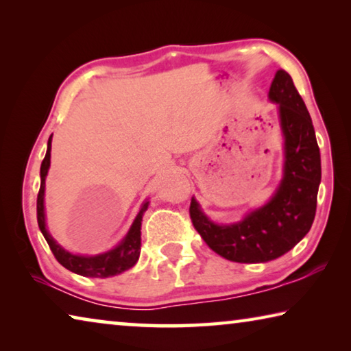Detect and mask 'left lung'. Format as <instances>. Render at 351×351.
<instances>
[{
	"label": "left lung",
	"instance_id": "obj_1",
	"mask_svg": "<svg viewBox=\"0 0 351 351\" xmlns=\"http://www.w3.org/2000/svg\"><path fill=\"white\" fill-rule=\"evenodd\" d=\"M278 105L285 138L283 178L272 198L239 223L217 224L190 203L195 229L213 252L237 263H265L291 251L311 229L320 184V152L304 99L287 71L278 69L269 88Z\"/></svg>",
	"mask_w": 351,
	"mask_h": 351
}]
</instances>
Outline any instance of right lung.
<instances>
[{"instance_id":"right-lung-1","label":"right lung","mask_w":351,"mask_h":351,"mask_svg":"<svg viewBox=\"0 0 351 351\" xmlns=\"http://www.w3.org/2000/svg\"><path fill=\"white\" fill-rule=\"evenodd\" d=\"M51 141L52 136L47 141V152L46 156L41 162L40 169V190L37 197V219H38V228L41 234L49 245L52 254L57 258L58 263L64 268L75 272V274L83 276V277H111L117 276L121 272L133 268L136 261L139 258L141 254V224H142V215L148 209V201L141 206V210L138 215H136L134 221L130 228L128 234L123 237V240L119 243V245L111 249L108 252L99 254V255H75L68 252L66 249H63L58 243L52 239L51 234L47 232L46 229V221H45V181L47 170H49L51 165Z\"/></svg>"}]
</instances>
